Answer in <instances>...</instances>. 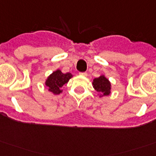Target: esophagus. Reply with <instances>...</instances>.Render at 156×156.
Returning a JSON list of instances; mask_svg holds the SVG:
<instances>
[{"instance_id": "obj_1", "label": "esophagus", "mask_w": 156, "mask_h": 156, "mask_svg": "<svg viewBox=\"0 0 156 156\" xmlns=\"http://www.w3.org/2000/svg\"><path fill=\"white\" fill-rule=\"evenodd\" d=\"M80 76H87V73H86V72H80Z\"/></svg>"}]
</instances>
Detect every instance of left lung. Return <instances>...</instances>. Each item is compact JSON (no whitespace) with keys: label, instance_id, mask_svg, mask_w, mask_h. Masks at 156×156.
Listing matches in <instances>:
<instances>
[{"label":"left lung","instance_id":"obj_1","mask_svg":"<svg viewBox=\"0 0 156 156\" xmlns=\"http://www.w3.org/2000/svg\"><path fill=\"white\" fill-rule=\"evenodd\" d=\"M92 84L95 90L103 95H108L111 93V83L104 76L95 78Z\"/></svg>","mask_w":156,"mask_h":156}]
</instances>
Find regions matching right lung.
<instances>
[{"label": "right lung", "mask_w": 156, "mask_h": 156, "mask_svg": "<svg viewBox=\"0 0 156 156\" xmlns=\"http://www.w3.org/2000/svg\"><path fill=\"white\" fill-rule=\"evenodd\" d=\"M71 77L72 75L70 73L64 74L60 70H57L48 77L45 81V85L49 88V91L58 95L62 91L61 87L66 84Z\"/></svg>", "instance_id": "obj_1"}]
</instances>
